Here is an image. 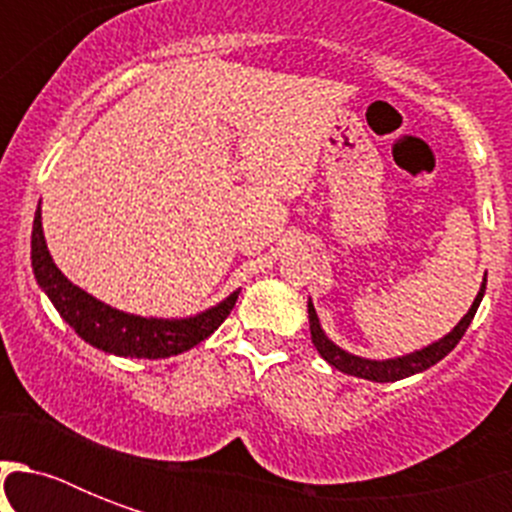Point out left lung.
<instances>
[{
  "instance_id": "1",
  "label": "left lung",
  "mask_w": 512,
  "mask_h": 512,
  "mask_svg": "<svg viewBox=\"0 0 512 512\" xmlns=\"http://www.w3.org/2000/svg\"><path fill=\"white\" fill-rule=\"evenodd\" d=\"M484 289H486V279L481 292H478V297L473 300V305H470V311L462 316L460 324H457L449 335L441 337V340L433 342V345H428V348L414 350V353H406V356L401 358H388V361H372V358L353 356V353H348V350L337 348L335 342L324 335V329H321L319 316H316L313 303H308V319H311L313 345H316V350H319L324 361H329L335 369H340V372L345 374H353V377L374 380V382L404 380V377H412V374L417 372H425V369H430L433 364H438L446 353H452L454 345H457V342L462 340V335L468 332L470 321H473V316H476L478 305H481V297H484Z\"/></svg>"
}]
</instances>
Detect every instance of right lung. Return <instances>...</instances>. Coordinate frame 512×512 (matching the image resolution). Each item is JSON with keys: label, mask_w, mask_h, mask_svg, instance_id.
Listing matches in <instances>:
<instances>
[{"label": "right lung", "mask_w": 512, "mask_h": 512, "mask_svg": "<svg viewBox=\"0 0 512 512\" xmlns=\"http://www.w3.org/2000/svg\"><path fill=\"white\" fill-rule=\"evenodd\" d=\"M31 265L39 287L47 292L52 305L68 321V327L95 348L132 358H167L199 345L215 332L236 305L239 292L225 297L223 303L191 319H143L132 313L116 311L100 303L71 281L52 263L50 249L42 233V212L36 209L34 233H31Z\"/></svg>", "instance_id": "add662e5"}]
</instances>
